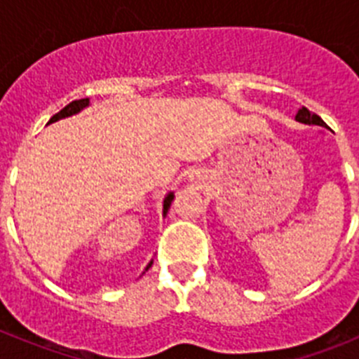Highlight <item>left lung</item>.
I'll list each match as a JSON object with an SVG mask.
<instances>
[{
    "label": "left lung",
    "instance_id": "8db88e82",
    "mask_svg": "<svg viewBox=\"0 0 359 359\" xmlns=\"http://www.w3.org/2000/svg\"><path fill=\"white\" fill-rule=\"evenodd\" d=\"M294 120L300 123H307V126H325V122H323L322 118H320L318 115H315V113H311L307 107H302V109H298L297 116H294Z\"/></svg>",
    "mask_w": 359,
    "mask_h": 359
}]
</instances>
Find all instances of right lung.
<instances>
[{"mask_svg": "<svg viewBox=\"0 0 359 359\" xmlns=\"http://www.w3.org/2000/svg\"><path fill=\"white\" fill-rule=\"evenodd\" d=\"M88 106H90V98H81V100H73V102H69L68 106L62 107V109L59 111V113H57V115H53L52 118H50V122H48V123L57 122V120H61V118H66V116L77 115V113H81V111L84 109V107H88ZM172 199H174V194H172V192H169V194L165 196V199H163V215H167V212H169L170 203H172ZM151 264H152V261L149 262L147 268H145V269L151 268Z\"/></svg>", "mask_w": 359, "mask_h": 359, "instance_id": "obj_1", "label": "right lung"}]
</instances>
